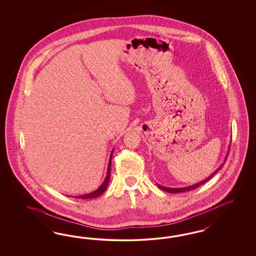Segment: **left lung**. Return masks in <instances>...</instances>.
<instances>
[{"label": "left lung", "mask_w": 256, "mask_h": 256, "mask_svg": "<svg viewBox=\"0 0 256 256\" xmlns=\"http://www.w3.org/2000/svg\"><path fill=\"white\" fill-rule=\"evenodd\" d=\"M224 163L225 160L224 162L222 163V164L218 168L217 170H215V172H214L210 178L206 179V180H204V181H202V182L198 183V184H195L194 186H186V188H165V186H160V185H158V186L160 190H164V192H170V194H178V192H185L192 190H195L196 188H198V186H201L202 184H204L206 182H208L215 174H217L218 172L222 169V167L224 165Z\"/></svg>", "instance_id": "obj_1"}]
</instances>
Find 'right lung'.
<instances>
[{
  "mask_svg": "<svg viewBox=\"0 0 256 256\" xmlns=\"http://www.w3.org/2000/svg\"><path fill=\"white\" fill-rule=\"evenodd\" d=\"M112 153H110V162H108V172H107V176H106V179H105V181L103 182V184L101 185L96 190H94L93 192H91V194H86V195H80V196H77L76 198H78V199H91V198H96V197H98L100 195L103 194L105 190H106V188H107V186H108V180H110V162H112Z\"/></svg>",
  "mask_w": 256,
  "mask_h": 256,
  "instance_id": "obj_1",
  "label": "right lung"
}]
</instances>
